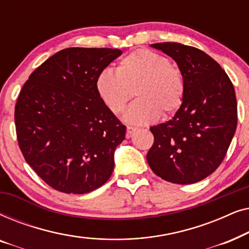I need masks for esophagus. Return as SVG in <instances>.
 Wrapping results in <instances>:
<instances>
[{
	"instance_id": "obj_1",
	"label": "esophagus",
	"mask_w": 249,
	"mask_h": 249,
	"mask_svg": "<svg viewBox=\"0 0 249 249\" xmlns=\"http://www.w3.org/2000/svg\"><path fill=\"white\" fill-rule=\"evenodd\" d=\"M135 131H136V128L130 127V125H128V127H127V134H125V137L130 138L131 136H132V134H134Z\"/></svg>"
}]
</instances>
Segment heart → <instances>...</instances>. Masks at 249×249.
<instances>
[{"instance_id": "b5f03b06", "label": "heart", "mask_w": 249, "mask_h": 249, "mask_svg": "<svg viewBox=\"0 0 249 249\" xmlns=\"http://www.w3.org/2000/svg\"><path fill=\"white\" fill-rule=\"evenodd\" d=\"M98 96L112 113L124 111L134 94L137 100L124 112L130 124H148L178 110L185 95L182 72L168 57L149 50H137L117 67L102 70L96 78Z\"/></svg>"}]
</instances>
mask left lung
Instances as JSON below:
<instances>
[{"instance_id": "1", "label": "left lung", "mask_w": 249, "mask_h": 249, "mask_svg": "<svg viewBox=\"0 0 249 249\" xmlns=\"http://www.w3.org/2000/svg\"><path fill=\"white\" fill-rule=\"evenodd\" d=\"M151 46L178 64L185 95L171 120L149 128L154 144L147 162L165 181L198 182L219 168L236 132L233 85L220 64L196 47L170 42Z\"/></svg>"}]
</instances>
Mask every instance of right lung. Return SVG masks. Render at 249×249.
<instances>
[{
  "label": "right lung",
  "mask_w": 249,
  "mask_h": 249,
  "mask_svg": "<svg viewBox=\"0 0 249 249\" xmlns=\"http://www.w3.org/2000/svg\"><path fill=\"white\" fill-rule=\"evenodd\" d=\"M122 54L117 49L69 47L40 64L15 110L26 162L52 188L86 194L107 181L125 125L105 107L96 78Z\"/></svg>",
  "instance_id": "right-lung-1"
}]
</instances>
